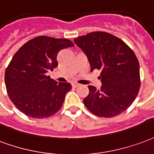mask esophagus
Wrapping results in <instances>:
<instances>
[{
    "mask_svg": "<svg viewBox=\"0 0 154 154\" xmlns=\"http://www.w3.org/2000/svg\"><path fill=\"white\" fill-rule=\"evenodd\" d=\"M79 84H76V83H73L72 84L73 88H77V87H79Z\"/></svg>",
    "mask_w": 154,
    "mask_h": 154,
    "instance_id": "esophagus-1",
    "label": "esophagus"
}]
</instances>
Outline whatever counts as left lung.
<instances>
[{"label":"left lung","instance_id":"obj_1","mask_svg":"<svg viewBox=\"0 0 154 154\" xmlns=\"http://www.w3.org/2000/svg\"><path fill=\"white\" fill-rule=\"evenodd\" d=\"M74 42L88 57L91 71L101 69V88L89 85L84 104L100 117L110 118L125 112L140 88V64L133 50L122 39L105 32H89Z\"/></svg>","mask_w":154,"mask_h":154}]
</instances>
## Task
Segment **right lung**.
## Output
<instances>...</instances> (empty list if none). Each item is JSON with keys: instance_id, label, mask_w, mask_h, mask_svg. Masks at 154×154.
<instances>
[{"instance_id": "right-lung-1", "label": "right lung", "mask_w": 154, "mask_h": 154, "mask_svg": "<svg viewBox=\"0 0 154 154\" xmlns=\"http://www.w3.org/2000/svg\"><path fill=\"white\" fill-rule=\"evenodd\" d=\"M74 46L69 39L38 36L14 54L5 69V82L9 97L21 112L41 119L60 109L71 85L58 84L46 74L58 66L59 51Z\"/></svg>"}]
</instances>
